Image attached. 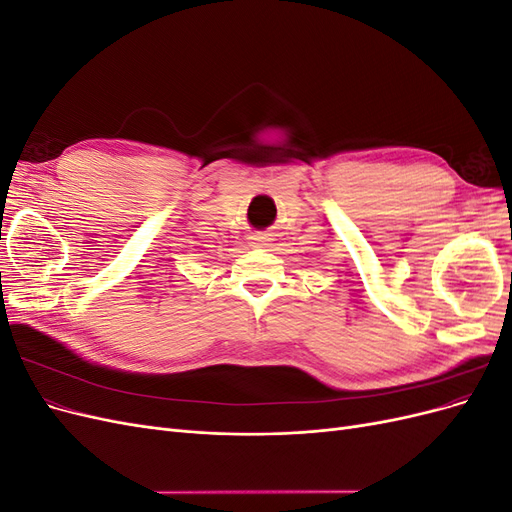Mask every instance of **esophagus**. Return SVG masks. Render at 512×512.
Instances as JSON below:
<instances>
[{"label":"esophagus","instance_id":"34e87169","mask_svg":"<svg viewBox=\"0 0 512 512\" xmlns=\"http://www.w3.org/2000/svg\"><path fill=\"white\" fill-rule=\"evenodd\" d=\"M250 239L254 245H267V241H269V237L262 235V232H256V235H252Z\"/></svg>","mask_w":512,"mask_h":512}]
</instances>
